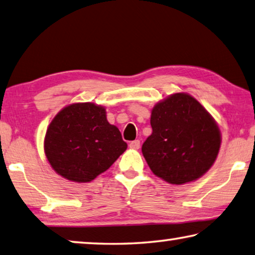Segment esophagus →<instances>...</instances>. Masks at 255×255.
I'll return each mask as SVG.
<instances>
[{"label":"esophagus","mask_w":255,"mask_h":255,"mask_svg":"<svg viewBox=\"0 0 255 255\" xmlns=\"http://www.w3.org/2000/svg\"><path fill=\"white\" fill-rule=\"evenodd\" d=\"M129 147L132 148V149H138V148L140 147V141L138 139L132 140V141H130V143H129Z\"/></svg>","instance_id":"esophagus-1"}]
</instances>
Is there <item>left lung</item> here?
Here are the masks:
<instances>
[{
	"label": "left lung",
	"instance_id": "1",
	"mask_svg": "<svg viewBox=\"0 0 255 255\" xmlns=\"http://www.w3.org/2000/svg\"><path fill=\"white\" fill-rule=\"evenodd\" d=\"M152 132L141 151L156 176L182 185L200 178L214 164L221 133L214 119L196 99L175 94L151 112Z\"/></svg>",
	"mask_w": 255,
	"mask_h": 255
}]
</instances>
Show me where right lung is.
Returning a JSON list of instances; mask_svg holds the SVG:
<instances>
[{"mask_svg": "<svg viewBox=\"0 0 255 255\" xmlns=\"http://www.w3.org/2000/svg\"><path fill=\"white\" fill-rule=\"evenodd\" d=\"M127 149L119 129L106 110L91 103L63 108L49 125L44 151L52 168L77 183L95 179Z\"/></svg>", "mask_w": 255, "mask_h": 255, "instance_id": "right-lung-1", "label": "right lung"}]
</instances>
